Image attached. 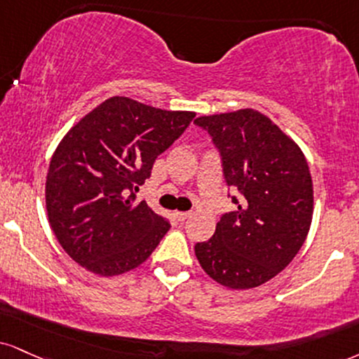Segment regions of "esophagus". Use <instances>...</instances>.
Here are the masks:
<instances>
[{
    "label": "esophagus",
    "mask_w": 359,
    "mask_h": 359,
    "mask_svg": "<svg viewBox=\"0 0 359 359\" xmlns=\"http://www.w3.org/2000/svg\"><path fill=\"white\" fill-rule=\"evenodd\" d=\"M191 215H192V212H175L177 221H185V219H189Z\"/></svg>",
    "instance_id": "obj_1"
}]
</instances>
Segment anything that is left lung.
<instances>
[{"instance_id":"8db88e82","label":"left lung","mask_w":359,"mask_h":359,"mask_svg":"<svg viewBox=\"0 0 359 359\" xmlns=\"http://www.w3.org/2000/svg\"><path fill=\"white\" fill-rule=\"evenodd\" d=\"M221 154L237 210L226 212L207 243L202 269L231 289L257 287L299 252L313 221V180L304 154L269 116L252 109L198 116Z\"/></svg>"}]
</instances>
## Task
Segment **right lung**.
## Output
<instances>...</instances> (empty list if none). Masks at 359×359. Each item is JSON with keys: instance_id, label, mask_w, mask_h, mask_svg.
I'll return each mask as SVG.
<instances>
[{"instance_id": "obj_1", "label": "right lung", "mask_w": 359, "mask_h": 359, "mask_svg": "<svg viewBox=\"0 0 359 359\" xmlns=\"http://www.w3.org/2000/svg\"><path fill=\"white\" fill-rule=\"evenodd\" d=\"M194 116L111 97L73 125L51 157L45 191L50 226L73 261L105 278L147 261L170 224L135 192Z\"/></svg>"}]
</instances>
